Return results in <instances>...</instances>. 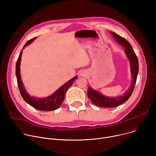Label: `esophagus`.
<instances>
[{
	"label": "esophagus",
	"instance_id": "34e87169",
	"mask_svg": "<svg viewBox=\"0 0 156 156\" xmlns=\"http://www.w3.org/2000/svg\"><path fill=\"white\" fill-rule=\"evenodd\" d=\"M80 76H84V77H85L86 74H85L84 73H80Z\"/></svg>",
	"mask_w": 156,
	"mask_h": 156
}]
</instances>
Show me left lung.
Masks as SVG:
<instances>
[{
    "label": "left lung",
    "instance_id": "8db88e82",
    "mask_svg": "<svg viewBox=\"0 0 156 156\" xmlns=\"http://www.w3.org/2000/svg\"><path fill=\"white\" fill-rule=\"evenodd\" d=\"M110 33L113 36L116 41L124 48L125 53L129 63L130 72L132 80L130 83V86L128 88V90H126V91L123 94V95L118 96L116 97L105 96L104 94L100 93L99 91L94 90L90 86H88L87 96L89 99L91 101V102L94 105L101 107H115L122 104L125 101H126L131 95L133 90H134L139 69V64L137 56L128 41L115 33L110 32Z\"/></svg>",
    "mask_w": 156,
    "mask_h": 156
}]
</instances>
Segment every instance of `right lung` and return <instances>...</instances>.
<instances>
[{"instance_id":"1","label":"right lung","mask_w":156,"mask_h":156,"mask_svg":"<svg viewBox=\"0 0 156 156\" xmlns=\"http://www.w3.org/2000/svg\"><path fill=\"white\" fill-rule=\"evenodd\" d=\"M36 38V37L27 41V42L23 46V49H22V51L20 52L18 58L16 61V76L18 86L22 98H23L25 102H27L31 106L39 110L52 111V110L57 109L61 106L65 98V93L67 91L69 88L72 85L75 80L77 79L78 76H75L71 80H70L69 81L63 84L56 91H55L53 94H52L49 96H48L46 98H42L31 96L27 91L26 89L23 85V83L21 80V75H20V64H21V55H22V52H23V50L27 46L30 45L31 42H33Z\"/></svg>"}]
</instances>
